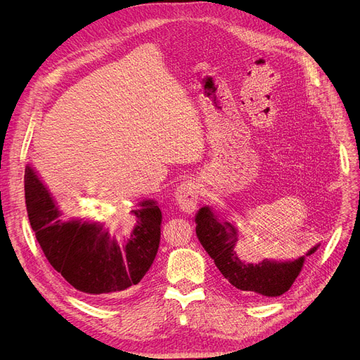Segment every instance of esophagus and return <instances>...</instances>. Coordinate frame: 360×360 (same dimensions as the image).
<instances>
[{"label":"esophagus","mask_w":360,"mask_h":360,"mask_svg":"<svg viewBox=\"0 0 360 360\" xmlns=\"http://www.w3.org/2000/svg\"><path fill=\"white\" fill-rule=\"evenodd\" d=\"M179 207L186 214H192L198 206L199 184L195 180H186L180 183L174 192Z\"/></svg>","instance_id":"obj_1"}]
</instances>
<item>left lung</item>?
I'll use <instances>...</instances> for the list:
<instances>
[{"instance_id": "1", "label": "left lung", "mask_w": 360, "mask_h": 360, "mask_svg": "<svg viewBox=\"0 0 360 360\" xmlns=\"http://www.w3.org/2000/svg\"><path fill=\"white\" fill-rule=\"evenodd\" d=\"M195 221L200 244L214 259L222 276L237 289L260 300L281 297L298 278L305 257L293 262L245 263L238 257L240 234L234 225L219 219L209 206L199 209ZM316 248L319 245L311 248L307 256Z\"/></svg>"}]
</instances>
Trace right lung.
<instances>
[{
  "label": "right lung",
  "instance_id": "1",
  "mask_svg": "<svg viewBox=\"0 0 360 360\" xmlns=\"http://www.w3.org/2000/svg\"><path fill=\"white\" fill-rule=\"evenodd\" d=\"M27 215L51 266L70 285L91 298H120L134 290L150 270L160 245L161 210L145 200L110 225L62 221L48 188L27 165Z\"/></svg>",
  "mask_w": 360,
  "mask_h": 360
}]
</instances>
